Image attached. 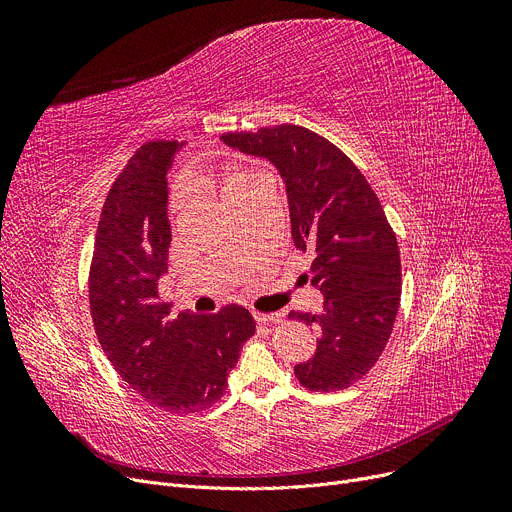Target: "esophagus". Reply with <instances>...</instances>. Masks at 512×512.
Returning <instances> with one entry per match:
<instances>
[{"instance_id": "obj_1", "label": "esophagus", "mask_w": 512, "mask_h": 512, "mask_svg": "<svg viewBox=\"0 0 512 512\" xmlns=\"http://www.w3.org/2000/svg\"><path fill=\"white\" fill-rule=\"evenodd\" d=\"M253 317H255L257 324H261V326H274L280 321L278 313H255Z\"/></svg>"}]
</instances>
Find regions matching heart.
<instances>
[{"label": "heart", "instance_id": "heart-1", "mask_svg": "<svg viewBox=\"0 0 512 512\" xmlns=\"http://www.w3.org/2000/svg\"><path fill=\"white\" fill-rule=\"evenodd\" d=\"M213 180L218 182L224 199H226L228 203H232V201H236L242 193L249 191V188L253 186V182L257 180V176L251 174V172H247V170H242V168H224V170L213 174ZM182 199H184L182 195H176V199H174V209L180 207Z\"/></svg>", "mask_w": 512, "mask_h": 512}]
</instances>
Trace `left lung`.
Wrapping results in <instances>:
<instances>
[{
  "label": "left lung",
  "instance_id": "left-lung-1",
  "mask_svg": "<svg viewBox=\"0 0 512 512\" xmlns=\"http://www.w3.org/2000/svg\"><path fill=\"white\" fill-rule=\"evenodd\" d=\"M222 143L267 159L282 176L294 247L315 255L309 278L324 311L290 313L319 328L317 351L294 375L313 392L348 388L378 363L400 303V253L380 199L359 168L294 124L228 132Z\"/></svg>",
  "mask_w": 512,
  "mask_h": 512
}]
</instances>
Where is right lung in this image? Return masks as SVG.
I'll list each match as a JSON object with an SVG mask.
<instances>
[{"instance_id":"1","label":"right lung","mask_w":512,"mask_h":512,"mask_svg":"<svg viewBox=\"0 0 512 512\" xmlns=\"http://www.w3.org/2000/svg\"><path fill=\"white\" fill-rule=\"evenodd\" d=\"M182 147L145 143L116 178L97 226L89 301L99 344L120 378L159 409L197 413L226 392L255 321L238 305L172 315L159 301L172 242L168 172Z\"/></svg>"}]
</instances>
